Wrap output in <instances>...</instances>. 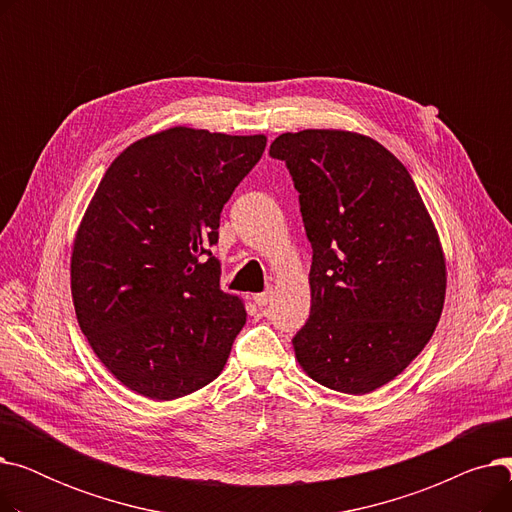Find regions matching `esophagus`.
<instances>
[{
  "label": "esophagus",
  "instance_id": "34e87169",
  "mask_svg": "<svg viewBox=\"0 0 512 512\" xmlns=\"http://www.w3.org/2000/svg\"><path fill=\"white\" fill-rule=\"evenodd\" d=\"M270 301H272V290H265V292L253 294V303H255L257 307H265Z\"/></svg>",
  "mask_w": 512,
  "mask_h": 512
}]
</instances>
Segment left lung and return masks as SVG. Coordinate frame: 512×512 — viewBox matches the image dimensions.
Listing matches in <instances>:
<instances>
[{
  "label": "left lung",
  "instance_id": "1",
  "mask_svg": "<svg viewBox=\"0 0 512 512\" xmlns=\"http://www.w3.org/2000/svg\"><path fill=\"white\" fill-rule=\"evenodd\" d=\"M286 161L313 247L311 313L292 338L317 384L369 394L432 338L446 297L438 230L407 168L359 132H284Z\"/></svg>",
  "mask_w": 512,
  "mask_h": 512
}]
</instances>
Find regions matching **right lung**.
Wrapping results in <instances>:
<instances>
[{"label": "right lung", "instance_id": "add662e5", "mask_svg": "<svg viewBox=\"0 0 512 512\" xmlns=\"http://www.w3.org/2000/svg\"><path fill=\"white\" fill-rule=\"evenodd\" d=\"M265 143L174 126L103 174L74 236L70 288L93 353L128 390L174 400L222 373L247 311L220 288L209 247Z\"/></svg>", "mask_w": 512, "mask_h": 512}]
</instances>
